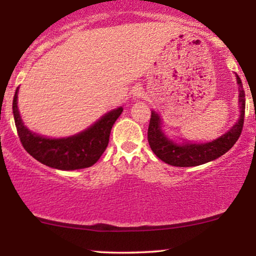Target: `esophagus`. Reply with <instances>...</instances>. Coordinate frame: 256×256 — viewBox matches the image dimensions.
I'll return each mask as SVG.
<instances>
[{
	"instance_id": "34e87169",
	"label": "esophagus",
	"mask_w": 256,
	"mask_h": 256,
	"mask_svg": "<svg viewBox=\"0 0 256 256\" xmlns=\"http://www.w3.org/2000/svg\"><path fill=\"white\" fill-rule=\"evenodd\" d=\"M134 96H137V98H138V96H140V90H136V91H134Z\"/></svg>"
}]
</instances>
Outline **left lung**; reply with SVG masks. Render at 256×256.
I'll return each mask as SVG.
<instances>
[{
  "label": "left lung",
  "instance_id": "obj_1",
  "mask_svg": "<svg viewBox=\"0 0 256 256\" xmlns=\"http://www.w3.org/2000/svg\"><path fill=\"white\" fill-rule=\"evenodd\" d=\"M238 84V104L240 108V119L225 134L208 143H176L161 128V119L155 110H152L148 128V142L154 154L164 162L177 167H192L204 165L216 160L228 152L240 136L244 122L246 95L242 80L236 74Z\"/></svg>",
  "mask_w": 256,
  "mask_h": 256
}]
</instances>
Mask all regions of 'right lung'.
<instances>
[{"label":"right lung","mask_w":256,"mask_h":256,"mask_svg":"<svg viewBox=\"0 0 256 256\" xmlns=\"http://www.w3.org/2000/svg\"><path fill=\"white\" fill-rule=\"evenodd\" d=\"M18 90L13 98V114L22 146L32 158L52 168L72 171L98 162L110 142L112 126L122 113V107L104 114L80 134L66 138H46L34 134L22 122L18 110Z\"/></svg>","instance_id":"add662e5"}]
</instances>
